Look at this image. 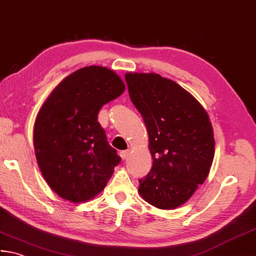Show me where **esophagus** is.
<instances>
[{
	"instance_id": "1",
	"label": "esophagus",
	"mask_w": 256,
	"mask_h": 256,
	"mask_svg": "<svg viewBox=\"0 0 256 256\" xmlns=\"http://www.w3.org/2000/svg\"><path fill=\"white\" fill-rule=\"evenodd\" d=\"M128 156H129V150H122V152H120V157H122V159H126Z\"/></svg>"
}]
</instances>
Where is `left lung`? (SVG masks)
Returning a JSON list of instances; mask_svg holds the SVG:
<instances>
[{
  "label": "left lung",
  "mask_w": 256,
  "mask_h": 256,
  "mask_svg": "<svg viewBox=\"0 0 256 256\" xmlns=\"http://www.w3.org/2000/svg\"><path fill=\"white\" fill-rule=\"evenodd\" d=\"M128 92L144 118L152 167L139 180L142 198L160 210L184 204L208 176L215 142L208 114L175 81L126 74Z\"/></svg>",
  "instance_id": "obj_1"
}]
</instances>
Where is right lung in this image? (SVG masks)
Wrapping results in <instances>:
<instances>
[{
    "mask_svg": "<svg viewBox=\"0 0 256 256\" xmlns=\"http://www.w3.org/2000/svg\"><path fill=\"white\" fill-rule=\"evenodd\" d=\"M124 91V84L112 70L84 66L62 80L38 112L33 132L38 165L64 200L94 198L122 160L107 142L98 112Z\"/></svg>",
    "mask_w": 256,
    "mask_h": 256,
    "instance_id": "obj_1",
    "label": "right lung"
}]
</instances>
